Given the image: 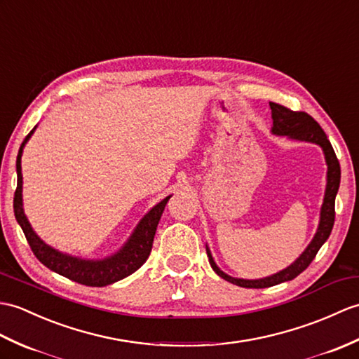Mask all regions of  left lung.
<instances>
[{
  "label": "left lung",
  "mask_w": 359,
  "mask_h": 359,
  "mask_svg": "<svg viewBox=\"0 0 359 359\" xmlns=\"http://www.w3.org/2000/svg\"><path fill=\"white\" fill-rule=\"evenodd\" d=\"M269 107L272 111V130H271L272 135L287 136L289 139H295V140L312 142V144H316L323 148V153H324V157H326V163H327L326 193H324V200H323V206L320 212L318 229H316V234L311 241V245L304 249V252L299 255L292 264L287 266L286 269L271 275V277L260 278V280H243V278L231 277V275L220 271L219 266L214 262L210 248L206 246V254H208V258H210V264L214 269V272L220 275L223 280H226L232 283V285H237L240 287H252V289L271 287L298 277V275L312 263L316 252L320 251V248L324 245V241L329 238L333 228V222H335V197L339 188L341 168H339V162L337 159V154L333 151L326 133L323 131L320 123L316 122L312 116H309L304 111H292L289 110V108L275 102H269Z\"/></svg>",
  "instance_id": "obj_1"
}]
</instances>
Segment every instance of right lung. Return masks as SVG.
I'll list each match as a JSON object with an SVG mask.
<instances>
[{
	"label": "right lung",
	"instance_id": "add662e5",
	"mask_svg": "<svg viewBox=\"0 0 359 359\" xmlns=\"http://www.w3.org/2000/svg\"><path fill=\"white\" fill-rule=\"evenodd\" d=\"M35 130L36 127L29 133L26 139H24L20 147L18 157H16V176H18V183H16V191L13 197L15 219L20 223L33 254H35L38 260L44 266H47L50 271L60 273L69 280L81 283V285L93 287L111 285V283L119 281L125 277H128L133 272H136L140 266L147 262L149 252H151L157 224H159L162 212L171 196L165 197L162 202L151 208V210L142 217L135 232H133L131 237L127 240V243H125L118 252L110 257L102 258V260H84V258L56 251V249L46 245L44 241L36 236V232L32 229L26 214H24L22 210L21 156L24 145L27 144V140L30 139Z\"/></svg>",
	"mask_w": 359,
	"mask_h": 359
}]
</instances>
